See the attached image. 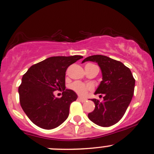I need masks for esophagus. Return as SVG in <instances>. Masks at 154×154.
Returning a JSON list of instances; mask_svg holds the SVG:
<instances>
[{"instance_id":"1","label":"esophagus","mask_w":154,"mask_h":154,"mask_svg":"<svg viewBox=\"0 0 154 154\" xmlns=\"http://www.w3.org/2000/svg\"><path fill=\"white\" fill-rule=\"evenodd\" d=\"M78 100H79L80 102H82V103H85V101H86V99H85V98H82L80 97H78Z\"/></svg>"}]
</instances>
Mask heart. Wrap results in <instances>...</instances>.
I'll return each mask as SVG.
<instances>
[{
    "instance_id": "b5f03b06",
    "label": "heart",
    "mask_w": 154,
    "mask_h": 154,
    "mask_svg": "<svg viewBox=\"0 0 154 154\" xmlns=\"http://www.w3.org/2000/svg\"><path fill=\"white\" fill-rule=\"evenodd\" d=\"M69 88L71 90L75 91L76 93L81 96H84L86 95L87 92L89 90H91L92 87L90 85H85V83L79 81H75L70 85Z\"/></svg>"
}]
</instances>
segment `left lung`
I'll return each mask as SVG.
<instances>
[{
  "label": "left lung",
  "mask_w": 154,
  "mask_h": 154,
  "mask_svg": "<svg viewBox=\"0 0 154 154\" xmlns=\"http://www.w3.org/2000/svg\"><path fill=\"white\" fill-rule=\"evenodd\" d=\"M88 61L97 63L103 76L95 95L104 94L103 102L91 100L95 107L88 114V118L100 126H111L123 118L130 104L134 93L135 79L129 68L108 57L92 55L82 63Z\"/></svg>",
  "instance_id": "left-lung-1"
}]
</instances>
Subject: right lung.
Instances as JSON below:
<instances>
[{"instance_id":"right-lung-1","label":"right lung","mask_w":154,"mask_h":154,"mask_svg":"<svg viewBox=\"0 0 154 154\" xmlns=\"http://www.w3.org/2000/svg\"><path fill=\"white\" fill-rule=\"evenodd\" d=\"M82 56L51 57L31 66L23 75L18 88L20 104L33 123L44 129L55 128L69 116V106L77 99L73 90L65 89L68 66ZM63 90L62 98L53 92Z\"/></svg>"}]
</instances>
